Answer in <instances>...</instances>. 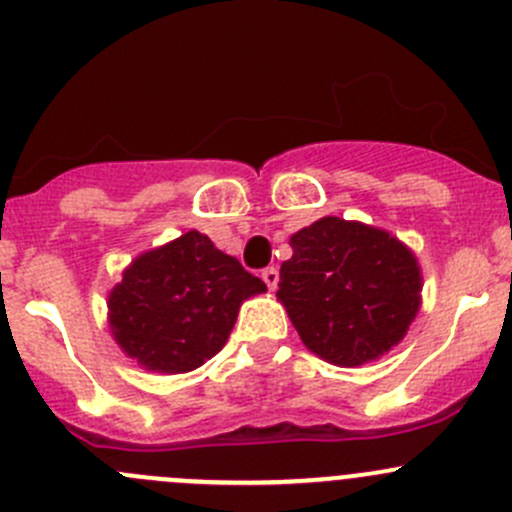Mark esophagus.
<instances>
[{
    "instance_id": "esophagus-1",
    "label": "esophagus",
    "mask_w": 512,
    "mask_h": 512,
    "mask_svg": "<svg viewBox=\"0 0 512 512\" xmlns=\"http://www.w3.org/2000/svg\"><path fill=\"white\" fill-rule=\"evenodd\" d=\"M262 280H265L267 287L275 289L277 282H280V270H277V267H265V270H262Z\"/></svg>"
}]
</instances>
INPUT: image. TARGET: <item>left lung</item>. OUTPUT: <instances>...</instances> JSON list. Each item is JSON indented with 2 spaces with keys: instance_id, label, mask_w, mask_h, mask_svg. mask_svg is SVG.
<instances>
[{
  "instance_id": "left-lung-1",
  "label": "left lung",
  "mask_w": 512,
  "mask_h": 512,
  "mask_svg": "<svg viewBox=\"0 0 512 512\" xmlns=\"http://www.w3.org/2000/svg\"><path fill=\"white\" fill-rule=\"evenodd\" d=\"M277 299L304 347L334 366L389 354L421 309L414 252L381 227L327 215L289 237Z\"/></svg>"
}]
</instances>
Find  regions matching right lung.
Instances as JSON below:
<instances>
[{"label": "right lung", "mask_w": 512, "mask_h": 512, "mask_svg": "<svg viewBox=\"0 0 512 512\" xmlns=\"http://www.w3.org/2000/svg\"><path fill=\"white\" fill-rule=\"evenodd\" d=\"M267 292L208 235L188 230L138 255L108 292V327L121 352L160 374H185L225 347L242 302Z\"/></svg>", "instance_id": "right-lung-1"}]
</instances>
